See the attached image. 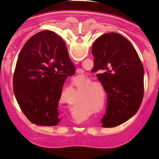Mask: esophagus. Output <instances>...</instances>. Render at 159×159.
I'll return each mask as SVG.
<instances>
[{
  "label": "esophagus",
  "instance_id": "34e87169",
  "mask_svg": "<svg viewBox=\"0 0 159 159\" xmlns=\"http://www.w3.org/2000/svg\"><path fill=\"white\" fill-rule=\"evenodd\" d=\"M76 64H78V62H75ZM83 72V70L82 69H77L76 70V73L78 74H80V73H82Z\"/></svg>",
  "mask_w": 159,
  "mask_h": 159
}]
</instances>
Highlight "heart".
<instances>
[{
    "mask_svg": "<svg viewBox=\"0 0 159 159\" xmlns=\"http://www.w3.org/2000/svg\"><path fill=\"white\" fill-rule=\"evenodd\" d=\"M96 85H98V84L96 83H91L88 84L87 87L91 89L83 96V99L87 101L92 106H95L100 99V93L99 90L96 87H94Z\"/></svg>",
    "mask_w": 159,
    "mask_h": 159,
    "instance_id": "b5f03b06",
    "label": "heart"
}]
</instances>
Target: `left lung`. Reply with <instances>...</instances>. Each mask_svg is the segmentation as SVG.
<instances>
[{"mask_svg": "<svg viewBox=\"0 0 159 159\" xmlns=\"http://www.w3.org/2000/svg\"><path fill=\"white\" fill-rule=\"evenodd\" d=\"M93 68L108 94L106 114L101 122L112 128L136 114L142 102L144 70L132 43L117 33L98 38L92 46Z\"/></svg>", "mask_w": 159, "mask_h": 159, "instance_id": "left-lung-1", "label": "left lung"}]
</instances>
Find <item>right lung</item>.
Here are the masks:
<instances>
[{"label": "right lung", "instance_id": "add662e5", "mask_svg": "<svg viewBox=\"0 0 159 159\" xmlns=\"http://www.w3.org/2000/svg\"><path fill=\"white\" fill-rule=\"evenodd\" d=\"M75 70L65 43L55 32L38 33L25 43L17 60L13 87L20 109L31 122L50 126L59 122L62 87Z\"/></svg>", "mask_w": 159, "mask_h": 159}]
</instances>
